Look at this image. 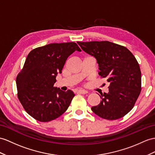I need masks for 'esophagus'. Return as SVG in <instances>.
Instances as JSON below:
<instances>
[{
    "mask_svg": "<svg viewBox=\"0 0 155 155\" xmlns=\"http://www.w3.org/2000/svg\"><path fill=\"white\" fill-rule=\"evenodd\" d=\"M78 92L80 93H81V94H84V95H85V94L88 93V91H85V90H82V89L78 90Z\"/></svg>",
    "mask_w": 155,
    "mask_h": 155,
    "instance_id": "34e87169",
    "label": "esophagus"
}]
</instances>
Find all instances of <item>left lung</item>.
Masks as SVG:
<instances>
[{"label": "left lung", "mask_w": 155, "mask_h": 155, "mask_svg": "<svg viewBox=\"0 0 155 155\" xmlns=\"http://www.w3.org/2000/svg\"><path fill=\"white\" fill-rule=\"evenodd\" d=\"M83 51L93 56L99 64V75L109 83L92 111L101 118H121L134 108L141 90V72L139 63L128 49L107 41L77 42Z\"/></svg>", "instance_id": "obj_1"}]
</instances>
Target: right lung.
Returning a JSON list of instances; mask_svg holds the SVG:
<instances>
[{"instance_id": "add662e5", "label": "right lung", "mask_w": 155, "mask_h": 155, "mask_svg": "<svg viewBox=\"0 0 155 155\" xmlns=\"http://www.w3.org/2000/svg\"><path fill=\"white\" fill-rule=\"evenodd\" d=\"M75 51L74 42L51 43L34 48L28 54L16 77L18 98L28 114L41 122L58 118L66 112L75 95L71 90L54 87L68 57Z\"/></svg>"}]
</instances>
